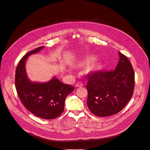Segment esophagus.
Here are the masks:
<instances>
[{"label":"esophagus","mask_w":150,"mask_h":150,"mask_svg":"<svg viewBox=\"0 0 150 150\" xmlns=\"http://www.w3.org/2000/svg\"><path fill=\"white\" fill-rule=\"evenodd\" d=\"M75 86H76V87H81V86H83V83H82L81 82H78L76 83Z\"/></svg>","instance_id":"esophagus-1"}]
</instances>
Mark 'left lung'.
Here are the masks:
<instances>
[{
	"mask_svg": "<svg viewBox=\"0 0 150 150\" xmlns=\"http://www.w3.org/2000/svg\"><path fill=\"white\" fill-rule=\"evenodd\" d=\"M119 53L115 69L96 71L87 75V105L98 117H107L120 112L131 98L135 74L128 58Z\"/></svg>",
	"mask_w": 150,
	"mask_h": 150,
	"instance_id": "left-lung-1",
	"label": "left lung"
}]
</instances>
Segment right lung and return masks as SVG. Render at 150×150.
<instances>
[{
    "label": "right lung",
    "mask_w": 150,
    "mask_h": 150,
    "mask_svg": "<svg viewBox=\"0 0 150 150\" xmlns=\"http://www.w3.org/2000/svg\"><path fill=\"white\" fill-rule=\"evenodd\" d=\"M43 47L40 46L31 51L21 59L16 69L15 87L21 102L26 109L39 118L52 120L63 112L65 98L74 91V87L63 83L55 78L44 83L32 82L28 80L25 68L26 59Z\"/></svg>",
    "instance_id": "add662e5"
}]
</instances>
